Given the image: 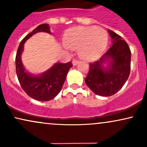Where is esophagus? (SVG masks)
Instances as JSON below:
<instances>
[{"label": "esophagus", "mask_w": 147, "mask_h": 147, "mask_svg": "<svg viewBox=\"0 0 147 147\" xmlns=\"http://www.w3.org/2000/svg\"><path fill=\"white\" fill-rule=\"evenodd\" d=\"M79 62V60L76 59H74L73 60H72V64H73V65H76L77 63H78Z\"/></svg>", "instance_id": "1"}]
</instances>
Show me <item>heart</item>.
<instances>
[{"label": "heart", "mask_w": 147, "mask_h": 147, "mask_svg": "<svg viewBox=\"0 0 147 147\" xmlns=\"http://www.w3.org/2000/svg\"><path fill=\"white\" fill-rule=\"evenodd\" d=\"M64 42L68 48L79 49V56L83 59L91 61L98 58L104 51L108 36L102 28L79 26L65 32Z\"/></svg>", "instance_id": "b5f03b06"}]
</instances>
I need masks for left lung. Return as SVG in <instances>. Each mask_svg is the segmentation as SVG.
Here are the masks:
<instances>
[{
    "label": "left lung",
    "instance_id": "obj_1",
    "mask_svg": "<svg viewBox=\"0 0 147 147\" xmlns=\"http://www.w3.org/2000/svg\"><path fill=\"white\" fill-rule=\"evenodd\" d=\"M113 44L99 59L90 63L85 82L94 93L100 96H111L122 88L131 71V52L127 43L122 37L109 30ZM112 59L110 68L104 70L103 62Z\"/></svg>",
    "mask_w": 147,
    "mask_h": 147
}]
</instances>
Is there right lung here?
Masks as SVG:
<instances>
[{"instance_id":"obj_1","label":"right lung","mask_w":147,"mask_h":147,"mask_svg":"<svg viewBox=\"0 0 147 147\" xmlns=\"http://www.w3.org/2000/svg\"><path fill=\"white\" fill-rule=\"evenodd\" d=\"M38 32L50 33L48 24H41L23 38L16 55V72L23 90L32 98L38 101H49L59 93L68 70L72 66L71 62L56 63L50 70L40 76H32L25 72L21 60L25 42Z\"/></svg>"}]
</instances>
